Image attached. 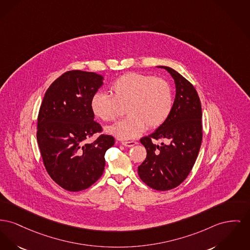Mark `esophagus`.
Returning <instances> with one entry per match:
<instances>
[{"mask_svg":"<svg viewBox=\"0 0 250 250\" xmlns=\"http://www.w3.org/2000/svg\"><path fill=\"white\" fill-rule=\"evenodd\" d=\"M122 145H123V146H125L131 147L134 146L135 145H137V143H136V142H134V141H129V142H122Z\"/></svg>","mask_w":250,"mask_h":250,"instance_id":"obj_1","label":"esophagus"}]
</instances>
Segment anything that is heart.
I'll use <instances>...</instances> for the list:
<instances>
[{
    "label": "heart",
    "instance_id": "heart-1",
    "mask_svg": "<svg viewBox=\"0 0 250 250\" xmlns=\"http://www.w3.org/2000/svg\"><path fill=\"white\" fill-rule=\"evenodd\" d=\"M110 95L95 92L90 99L92 114L104 122L113 121L119 105L125 106L128 117L105 128L120 140H130L149 129L162 125L170 116L174 96L171 85L150 74L127 73L121 75L109 88Z\"/></svg>",
    "mask_w": 250,
    "mask_h": 250
}]
</instances>
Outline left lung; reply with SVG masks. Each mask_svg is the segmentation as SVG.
Here are the masks:
<instances>
[{"mask_svg":"<svg viewBox=\"0 0 250 250\" xmlns=\"http://www.w3.org/2000/svg\"><path fill=\"white\" fill-rule=\"evenodd\" d=\"M165 69L175 80L176 98L168 120L155 132L140 140L146 159L138 167L140 178L150 188L168 191L181 184L190 174L202 143V109L191 83L172 68ZM159 139L167 144L157 145Z\"/></svg>","mask_w":250,"mask_h":250,"instance_id":"left-lung-1","label":"left lung"}]
</instances>
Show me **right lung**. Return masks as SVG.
<instances>
[{
  "instance_id": "obj_1",
  "label": "right lung",
  "mask_w": 250,
  "mask_h": 250,
  "mask_svg": "<svg viewBox=\"0 0 250 250\" xmlns=\"http://www.w3.org/2000/svg\"><path fill=\"white\" fill-rule=\"evenodd\" d=\"M103 80L95 73L66 72L46 90L40 108L37 140L45 169L67 191H82L95 183L103 174L104 154L115 143L105 134L86 143L103 130L90 110L91 96Z\"/></svg>"
}]
</instances>
